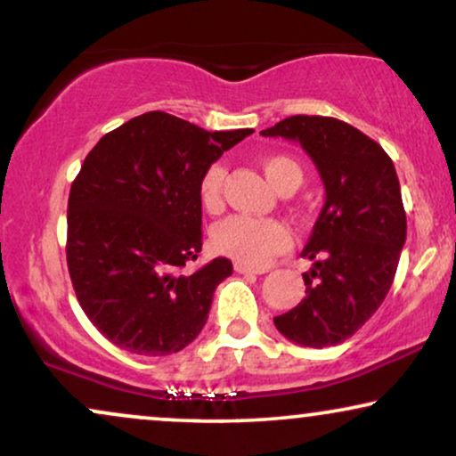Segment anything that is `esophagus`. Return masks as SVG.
<instances>
[{"mask_svg":"<svg viewBox=\"0 0 456 456\" xmlns=\"http://www.w3.org/2000/svg\"><path fill=\"white\" fill-rule=\"evenodd\" d=\"M234 270L239 273H265L267 267H255V265H247V264H240V261H236Z\"/></svg>","mask_w":456,"mask_h":456,"instance_id":"1","label":"esophagus"}]
</instances>
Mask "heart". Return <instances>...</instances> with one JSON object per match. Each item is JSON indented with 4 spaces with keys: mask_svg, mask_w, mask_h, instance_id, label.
Instances as JSON below:
<instances>
[{
    "mask_svg": "<svg viewBox=\"0 0 456 456\" xmlns=\"http://www.w3.org/2000/svg\"><path fill=\"white\" fill-rule=\"evenodd\" d=\"M261 167L276 191L284 186L297 189L303 180V172L297 161L284 158V155H267L261 159ZM224 174H226L224 167L214 164L199 180V201L211 214L222 208ZM211 242H214L216 251L228 255L240 264L261 265L289 245V230L273 217L230 216L226 220L217 222L211 230Z\"/></svg>",
    "mask_w": 456,
    "mask_h": 456,
    "instance_id": "b5f03b06",
    "label": "heart"
}]
</instances>
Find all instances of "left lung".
I'll return each mask as SVG.
<instances>
[{"label":"left lung","mask_w":456,"mask_h":456,"mask_svg":"<svg viewBox=\"0 0 456 456\" xmlns=\"http://www.w3.org/2000/svg\"><path fill=\"white\" fill-rule=\"evenodd\" d=\"M261 134L298 142L326 189L301 253L314 261L303 273L307 290L273 323L301 346L340 345L384 303L407 239L395 164L376 141L336 118L290 116Z\"/></svg>","instance_id":"1"}]
</instances>
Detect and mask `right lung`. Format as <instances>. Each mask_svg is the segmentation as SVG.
<instances>
[{
    "instance_id": "1",
    "label": "right lung",
    "mask_w": 456,
    "mask_h": 456,
    "mask_svg": "<svg viewBox=\"0 0 456 456\" xmlns=\"http://www.w3.org/2000/svg\"><path fill=\"white\" fill-rule=\"evenodd\" d=\"M251 133L147 111L85 158L68 199V272L86 317L116 346L164 357L203 330L232 264L184 270L203 245L199 180Z\"/></svg>"
}]
</instances>
